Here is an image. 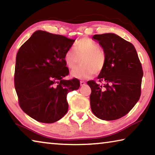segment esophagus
<instances>
[{
  "instance_id": "obj_1",
  "label": "esophagus",
  "mask_w": 155,
  "mask_h": 155,
  "mask_svg": "<svg viewBox=\"0 0 155 155\" xmlns=\"http://www.w3.org/2000/svg\"><path fill=\"white\" fill-rule=\"evenodd\" d=\"M80 85H81V86L85 85V81H80Z\"/></svg>"
}]
</instances>
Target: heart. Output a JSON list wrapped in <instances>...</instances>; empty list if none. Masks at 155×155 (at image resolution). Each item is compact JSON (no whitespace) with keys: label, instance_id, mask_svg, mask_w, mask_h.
<instances>
[{"label":"heart","instance_id":"1","mask_svg":"<svg viewBox=\"0 0 155 155\" xmlns=\"http://www.w3.org/2000/svg\"><path fill=\"white\" fill-rule=\"evenodd\" d=\"M81 66L71 72L72 77L88 78L103 72L107 63V56L99 44L90 38H82L75 43L74 49L70 48L65 52L64 60L70 69L77 66L79 59Z\"/></svg>","mask_w":155,"mask_h":155}]
</instances>
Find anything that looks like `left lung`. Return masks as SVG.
Masks as SVG:
<instances>
[{
  "label": "left lung",
  "mask_w": 155,
  "mask_h": 155,
  "mask_svg": "<svg viewBox=\"0 0 155 155\" xmlns=\"http://www.w3.org/2000/svg\"><path fill=\"white\" fill-rule=\"evenodd\" d=\"M107 56L98 79L89 81L90 105L99 119L111 121L124 116L141 96L143 70L134 46L114 33L94 35Z\"/></svg>",
  "instance_id": "8db88e82"
}]
</instances>
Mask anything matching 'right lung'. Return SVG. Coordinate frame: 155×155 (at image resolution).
<instances>
[{"label":"right lung","instance_id":"add662e5","mask_svg":"<svg viewBox=\"0 0 155 155\" xmlns=\"http://www.w3.org/2000/svg\"><path fill=\"white\" fill-rule=\"evenodd\" d=\"M75 40L37 31L18 51L14 85L20 108L37 121L53 123L68 111L67 94L80 87L69 74L64 56Z\"/></svg>","mask_w":155,"mask_h":155}]
</instances>
